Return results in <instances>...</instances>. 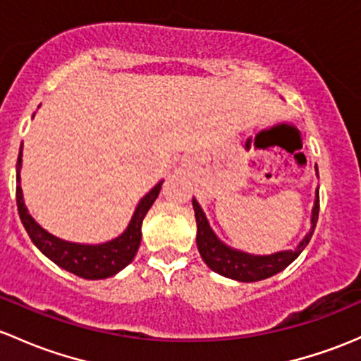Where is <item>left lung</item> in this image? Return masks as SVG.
<instances>
[{
    "instance_id": "obj_1",
    "label": "left lung",
    "mask_w": 361,
    "mask_h": 361,
    "mask_svg": "<svg viewBox=\"0 0 361 361\" xmlns=\"http://www.w3.org/2000/svg\"><path fill=\"white\" fill-rule=\"evenodd\" d=\"M192 204L197 221V247H199L204 263L212 271L219 273L223 276H228V279L238 280V282H257V280L268 279V276H273L276 273L286 270L292 261L302 252V249L308 245L311 235L314 231V226H317L318 211H320V197H318L317 190V200H314L313 214H311L313 226H311L310 233L302 238L301 244L294 250H283V252H275L270 254V256H252V254L226 247L212 233L209 223H207L206 216H204V212L195 199L192 200Z\"/></svg>"
}]
</instances>
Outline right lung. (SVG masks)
Listing matches in <instances>:
<instances>
[{
	"mask_svg": "<svg viewBox=\"0 0 361 361\" xmlns=\"http://www.w3.org/2000/svg\"><path fill=\"white\" fill-rule=\"evenodd\" d=\"M20 162L22 145L20 152H18L17 161V209L18 216H20L22 225H24L25 231L29 233L30 240L34 242V245H36L44 256L50 257L53 263L59 264L63 270L88 280L107 279V276L116 275L117 271H121L124 267H128V264L131 263L136 250L140 247V240H142L143 218H145V214L149 212L152 204L157 199L162 187V181L155 185V187L140 200L130 225H128V228L123 235H119V237L114 238V240L105 242V244L100 245L72 244V242L60 240V238L53 237V235L41 228V226L30 218L27 207L24 206V197H22L20 173H18V171H20Z\"/></svg>",
	"mask_w": 361,
	"mask_h": 361,
	"instance_id": "right-lung-1",
	"label": "right lung"
}]
</instances>
